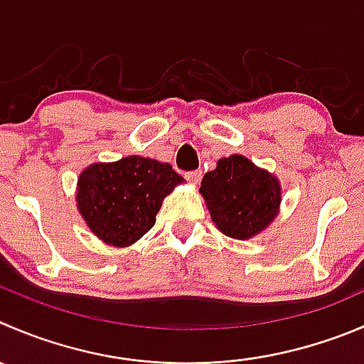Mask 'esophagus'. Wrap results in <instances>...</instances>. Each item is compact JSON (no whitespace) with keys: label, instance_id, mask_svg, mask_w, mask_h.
I'll use <instances>...</instances> for the list:
<instances>
[{"label":"esophagus","instance_id":"obj_1","mask_svg":"<svg viewBox=\"0 0 364 364\" xmlns=\"http://www.w3.org/2000/svg\"><path fill=\"white\" fill-rule=\"evenodd\" d=\"M185 178L188 179L192 185H197V183L200 181V178H203V174H200V171H192V172H186Z\"/></svg>","mask_w":364,"mask_h":364}]
</instances>
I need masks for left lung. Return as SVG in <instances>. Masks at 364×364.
Wrapping results in <instances>:
<instances>
[{
    "label": "left lung",
    "instance_id": "8db88e82",
    "mask_svg": "<svg viewBox=\"0 0 364 364\" xmlns=\"http://www.w3.org/2000/svg\"><path fill=\"white\" fill-rule=\"evenodd\" d=\"M199 192L211 220L229 238H252L279 213V179L242 154L220 158L204 174Z\"/></svg>",
    "mask_w": 364,
    "mask_h": 364
}]
</instances>
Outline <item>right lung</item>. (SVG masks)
Masks as SVG:
<instances>
[{"label": "right lung", "instance_id": "obj_1", "mask_svg": "<svg viewBox=\"0 0 364 364\" xmlns=\"http://www.w3.org/2000/svg\"><path fill=\"white\" fill-rule=\"evenodd\" d=\"M183 181L168 164L144 156L92 164L77 178V210L97 238L128 247L153 228L164 199Z\"/></svg>", "mask_w": 364, "mask_h": 364}]
</instances>
